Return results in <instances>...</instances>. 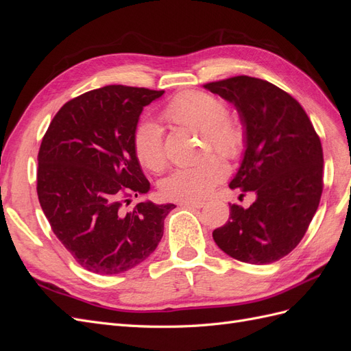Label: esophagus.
<instances>
[{"mask_svg": "<svg viewBox=\"0 0 351 351\" xmlns=\"http://www.w3.org/2000/svg\"><path fill=\"white\" fill-rule=\"evenodd\" d=\"M180 205H182V206H187V208H196V209H199V208H204L205 202H199V200H183V202H180Z\"/></svg>", "mask_w": 351, "mask_h": 351, "instance_id": "34e87169", "label": "esophagus"}]
</instances>
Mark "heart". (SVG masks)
<instances>
[{
  "label": "heart",
  "mask_w": 351,
  "mask_h": 351,
  "mask_svg": "<svg viewBox=\"0 0 351 351\" xmlns=\"http://www.w3.org/2000/svg\"><path fill=\"white\" fill-rule=\"evenodd\" d=\"M227 104L214 93L186 90L176 95L161 111L162 120L202 132L206 149L214 147L228 159H237L246 147V130L236 117L227 114ZM133 151L139 164L147 171L159 173L167 158L161 130L154 123H142L133 133ZM228 173L224 159L209 155L200 162L180 167L161 184L165 197L174 200H199L206 197L212 189Z\"/></svg>",
  "instance_id": "obj_1"
}]
</instances>
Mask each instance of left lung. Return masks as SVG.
I'll return each mask as SVG.
<instances>
[{
  "label": "left lung",
  "instance_id": "8db88e82",
  "mask_svg": "<svg viewBox=\"0 0 351 351\" xmlns=\"http://www.w3.org/2000/svg\"><path fill=\"white\" fill-rule=\"evenodd\" d=\"M204 88L236 105L246 152L231 189L256 195L249 208L230 204L214 230L218 247L240 262L267 265L289 254L309 228L324 189L321 139L302 105L275 84L236 76Z\"/></svg>",
  "mask_w": 351,
  "mask_h": 351
}]
</instances>
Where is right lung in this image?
<instances>
[{
    "label": "right lung",
    "mask_w": 351,
    "mask_h": 351,
    "mask_svg": "<svg viewBox=\"0 0 351 351\" xmlns=\"http://www.w3.org/2000/svg\"><path fill=\"white\" fill-rule=\"evenodd\" d=\"M162 93L124 84L84 92L62 105L42 137L39 204L57 239L90 272L114 275L143 262L176 208L141 202L125 210L149 190L133 133L145 105Z\"/></svg>",
    "instance_id": "obj_1"
}]
</instances>
